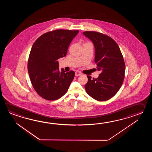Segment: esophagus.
I'll return each mask as SVG.
<instances>
[{"mask_svg": "<svg viewBox=\"0 0 152 152\" xmlns=\"http://www.w3.org/2000/svg\"><path fill=\"white\" fill-rule=\"evenodd\" d=\"M82 75V73H81L79 71H75V76H79V75Z\"/></svg>", "mask_w": 152, "mask_h": 152, "instance_id": "1", "label": "esophagus"}]
</instances>
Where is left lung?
Returning <instances> with one entry per match:
<instances>
[{
  "mask_svg": "<svg viewBox=\"0 0 152 152\" xmlns=\"http://www.w3.org/2000/svg\"><path fill=\"white\" fill-rule=\"evenodd\" d=\"M83 35L94 43V62L97 70L101 71L96 79L87 75L86 91L96 100L110 99L123 84L126 69L123 55L116 42L109 36L96 31H85Z\"/></svg>",
  "mask_w": 152,
  "mask_h": 152,
  "instance_id": "1",
  "label": "left lung"
}]
</instances>
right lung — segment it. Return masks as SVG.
<instances>
[{
	"mask_svg": "<svg viewBox=\"0 0 152 152\" xmlns=\"http://www.w3.org/2000/svg\"><path fill=\"white\" fill-rule=\"evenodd\" d=\"M78 30L58 29L36 39L29 54L28 69L32 86L39 96L49 100L62 97L75 77V72H61L58 60L67 54Z\"/></svg>",
	"mask_w": 152,
	"mask_h": 152,
	"instance_id": "obj_1",
	"label": "right lung"
}]
</instances>
